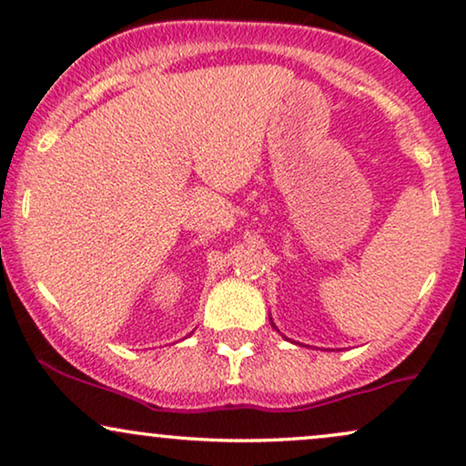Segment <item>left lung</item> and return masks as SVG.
<instances>
[{
    "instance_id": "1",
    "label": "left lung",
    "mask_w": 466,
    "mask_h": 466,
    "mask_svg": "<svg viewBox=\"0 0 466 466\" xmlns=\"http://www.w3.org/2000/svg\"><path fill=\"white\" fill-rule=\"evenodd\" d=\"M269 321H272V319H269ZM272 326H274V321H272ZM274 329H277V326H274Z\"/></svg>"
}]
</instances>
